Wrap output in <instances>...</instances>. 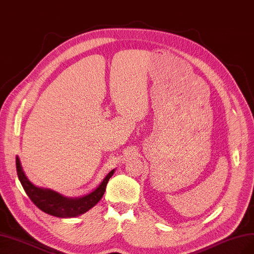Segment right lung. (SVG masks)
Wrapping results in <instances>:
<instances>
[{
  "mask_svg": "<svg viewBox=\"0 0 254 254\" xmlns=\"http://www.w3.org/2000/svg\"><path fill=\"white\" fill-rule=\"evenodd\" d=\"M16 172L19 181L26 191L28 197L33 203L46 214L59 218H72L84 214L85 211L95 206L104 195L107 182L115 173V170L109 172L108 175L93 192L82 198H66L57 191L48 189L37 188L26 177L21 166V161L16 156Z\"/></svg>",
  "mask_w": 254,
  "mask_h": 254,
  "instance_id": "obj_1",
  "label": "right lung"
}]
</instances>
